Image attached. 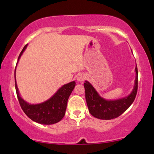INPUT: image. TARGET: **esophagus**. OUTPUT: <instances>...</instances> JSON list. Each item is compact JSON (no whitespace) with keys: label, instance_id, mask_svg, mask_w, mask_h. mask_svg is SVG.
Wrapping results in <instances>:
<instances>
[{"label":"esophagus","instance_id":"esophagus-1","mask_svg":"<svg viewBox=\"0 0 154 154\" xmlns=\"http://www.w3.org/2000/svg\"><path fill=\"white\" fill-rule=\"evenodd\" d=\"M85 75L83 74V73H79V74H78L77 77H76V79L77 81H83L85 79Z\"/></svg>","mask_w":154,"mask_h":154}]
</instances>
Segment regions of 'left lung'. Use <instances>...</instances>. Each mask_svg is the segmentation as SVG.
<instances>
[{
	"mask_svg": "<svg viewBox=\"0 0 154 154\" xmlns=\"http://www.w3.org/2000/svg\"><path fill=\"white\" fill-rule=\"evenodd\" d=\"M136 77L131 93L125 97L116 100H107L102 97L93 86L85 81L84 88L88 110L92 116L102 120H111L119 117L129 108L135 99L138 85V71L135 67Z\"/></svg>",
	"mask_w": 154,
	"mask_h": 154,
	"instance_id": "1",
	"label": "left lung"
}]
</instances>
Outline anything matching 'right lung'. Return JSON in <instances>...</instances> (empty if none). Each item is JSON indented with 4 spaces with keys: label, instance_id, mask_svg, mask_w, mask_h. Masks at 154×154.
<instances>
[{
    "label": "right lung",
    "instance_id": "obj_1",
    "mask_svg": "<svg viewBox=\"0 0 154 154\" xmlns=\"http://www.w3.org/2000/svg\"><path fill=\"white\" fill-rule=\"evenodd\" d=\"M28 45L26 44L20 54L17 65L20 59ZM16 65V67H17ZM16 68L14 70V80L17 95L22 110L33 121L43 125H52L58 123L64 116L67 102L70 94L74 89L75 82L72 81L65 84L57 91L52 97L45 102L36 104H29L21 97L16 82Z\"/></svg>",
    "mask_w": 154,
    "mask_h": 154
}]
</instances>
